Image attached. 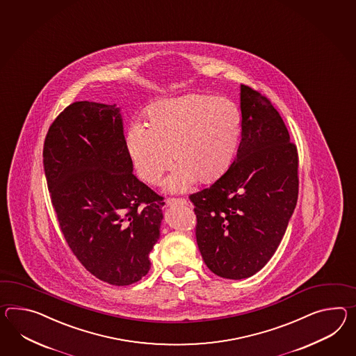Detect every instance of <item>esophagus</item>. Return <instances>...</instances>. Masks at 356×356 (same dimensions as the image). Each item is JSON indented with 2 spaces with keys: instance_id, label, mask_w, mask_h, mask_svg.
I'll list each match as a JSON object with an SVG mask.
<instances>
[{
  "instance_id": "1",
  "label": "esophagus",
  "mask_w": 356,
  "mask_h": 356,
  "mask_svg": "<svg viewBox=\"0 0 356 356\" xmlns=\"http://www.w3.org/2000/svg\"><path fill=\"white\" fill-rule=\"evenodd\" d=\"M165 204L167 206H174V204H188V200L185 198H167L165 200Z\"/></svg>"
}]
</instances>
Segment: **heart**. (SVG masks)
<instances>
[{
  "label": "heart",
  "mask_w": 356,
  "mask_h": 356,
  "mask_svg": "<svg viewBox=\"0 0 356 356\" xmlns=\"http://www.w3.org/2000/svg\"><path fill=\"white\" fill-rule=\"evenodd\" d=\"M149 124L132 123L126 147L140 177L170 191H185L195 180L213 181L234 161L242 134V117L225 97L191 94L162 100L147 112Z\"/></svg>",
  "instance_id": "b5f03b06"
}]
</instances>
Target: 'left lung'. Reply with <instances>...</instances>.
<instances>
[{"label": "left lung", "mask_w": 356, "mask_h": 356, "mask_svg": "<svg viewBox=\"0 0 356 356\" xmlns=\"http://www.w3.org/2000/svg\"><path fill=\"white\" fill-rule=\"evenodd\" d=\"M242 140L234 162L209 188L191 194L195 236L213 274L244 279L277 251L298 197V154L280 114L241 85Z\"/></svg>", "instance_id": "obj_1"}]
</instances>
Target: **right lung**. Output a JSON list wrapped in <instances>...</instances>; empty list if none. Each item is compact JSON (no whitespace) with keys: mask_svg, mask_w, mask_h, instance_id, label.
I'll return each mask as SVG.
<instances>
[{"mask_svg":"<svg viewBox=\"0 0 356 356\" xmlns=\"http://www.w3.org/2000/svg\"><path fill=\"white\" fill-rule=\"evenodd\" d=\"M44 168L61 233L85 269L112 286L145 277L165 202L132 174L120 108L67 106L46 135Z\"/></svg>","mask_w":356,"mask_h":356,"instance_id":"add662e5","label":"right lung"}]
</instances>
